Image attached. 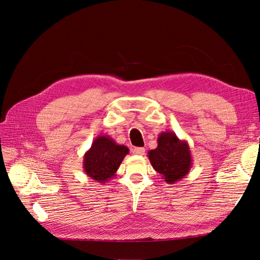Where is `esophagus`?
Wrapping results in <instances>:
<instances>
[{
  "label": "esophagus",
  "instance_id": "esophagus-1",
  "mask_svg": "<svg viewBox=\"0 0 260 260\" xmlns=\"http://www.w3.org/2000/svg\"><path fill=\"white\" fill-rule=\"evenodd\" d=\"M133 152L138 155H143L145 153V148L144 147H135L133 149Z\"/></svg>",
  "mask_w": 260,
  "mask_h": 260
}]
</instances>
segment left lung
Masks as SVG:
<instances>
[{
    "label": "left lung",
    "instance_id": "8db88e82",
    "mask_svg": "<svg viewBox=\"0 0 260 260\" xmlns=\"http://www.w3.org/2000/svg\"><path fill=\"white\" fill-rule=\"evenodd\" d=\"M148 158L153 169L169 184L186 176L193 166L188 143L172 132L158 135L157 147L148 151Z\"/></svg>",
    "mask_w": 260,
    "mask_h": 260
}]
</instances>
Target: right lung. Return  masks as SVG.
I'll use <instances>...</instances> for the list:
<instances>
[{"label":"right lung","instance_id":"1","mask_svg":"<svg viewBox=\"0 0 260 260\" xmlns=\"http://www.w3.org/2000/svg\"><path fill=\"white\" fill-rule=\"evenodd\" d=\"M129 152L124 145L117 144L106 135L99 136L84 154L83 168L88 177L105 183L116 176V172Z\"/></svg>","mask_w":260,"mask_h":260}]
</instances>
